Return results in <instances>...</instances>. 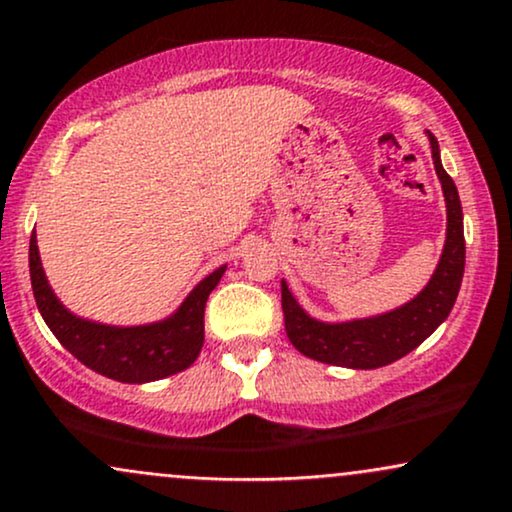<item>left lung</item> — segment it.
<instances>
[{
  "mask_svg": "<svg viewBox=\"0 0 512 512\" xmlns=\"http://www.w3.org/2000/svg\"><path fill=\"white\" fill-rule=\"evenodd\" d=\"M432 159L446 200V240L432 279L408 303L372 317L322 322L312 317L286 281H281V305L286 334L295 350L324 365L348 369H377L400 360L427 341L451 315L465 272L463 207L453 178L441 164L439 140L427 131Z\"/></svg>",
  "mask_w": 512,
  "mask_h": 512,
  "instance_id": "8db88e82",
  "label": "left lung"
}]
</instances>
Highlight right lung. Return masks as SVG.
I'll use <instances>...</instances> for the list:
<instances>
[{"instance_id":"right-lung-1","label":"right lung","mask_w":512,"mask_h":512,"mask_svg":"<svg viewBox=\"0 0 512 512\" xmlns=\"http://www.w3.org/2000/svg\"><path fill=\"white\" fill-rule=\"evenodd\" d=\"M30 283L45 324L73 357L92 372L123 384H147L188 369L205 343V303L226 264L207 274L169 317L150 324L116 326L78 317L57 298L42 269L38 236H30Z\"/></svg>"}]
</instances>
